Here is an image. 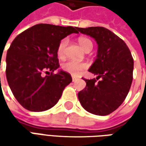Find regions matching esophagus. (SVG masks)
Segmentation results:
<instances>
[{
	"mask_svg": "<svg viewBox=\"0 0 146 146\" xmlns=\"http://www.w3.org/2000/svg\"><path fill=\"white\" fill-rule=\"evenodd\" d=\"M77 80V78H76V76H72V81L73 82H75Z\"/></svg>",
	"mask_w": 146,
	"mask_h": 146,
	"instance_id": "1",
	"label": "esophagus"
}]
</instances>
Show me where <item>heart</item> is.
I'll list each match as a JSON object with an SVG mask.
<instances>
[{"label":"heart","mask_w":146,"mask_h":146,"mask_svg":"<svg viewBox=\"0 0 146 146\" xmlns=\"http://www.w3.org/2000/svg\"><path fill=\"white\" fill-rule=\"evenodd\" d=\"M79 44H80V45L81 46V48L84 51L87 50L88 48H93L92 41L89 39L85 38V37L79 38ZM66 44H67V40L66 39H63L60 42L58 48V56H60V57L63 56ZM62 67L66 72H69V73L74 75V76H79L82 71L87 67V64L85 62H80L74 61V60H67V61H66L65 62L62 63Z\"/></svg>","instance_id":"b5f03b06"}]
</instances>
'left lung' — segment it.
I'll list each match as a JSON object with an SVG mask.
<instances>
[{"mask_svg":"<svg viewBox=\"0 0 146 146\" xmlns=\"http://www.w3.org/2000/svg\"><path fill=\"white\" fill-rule=\"evenodd\" d=\"M78 31L93 37L98 44L97 58L88 69L97 78L84 79L86 87L78 93L79 101L91 114L110 115L123 102L131 88L133 73L131 52L123 40L105 27H78Z\"/></svg>","mask_w":146,"mask_h":146,"instance_id":"obj_1","label":"left lung"}]
</instances>
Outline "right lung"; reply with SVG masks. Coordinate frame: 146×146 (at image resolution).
Listing matches in <instances>:
<instances>
[{
	"mask_svg": "<svg viewBox=\"0 0 146 146\" xmlns=\"http://www.w3.org/2000/svg\"><path fill=\"white\" fill-rule=\"evenodd\" d=\"M77 30L76 27L40 23L22 32L11 43L6 55V79L14 98L25 109L40 112L52 108L72 81L67 72H53L59 67L61 40L79 33ZM43 72L46 76H42Z\"/></svg>",
	"mask_w": 146,
	"mask_h": 146,
	"instance_id": "right-lung-1",
	"label": "right lung"
}]
</instances>
